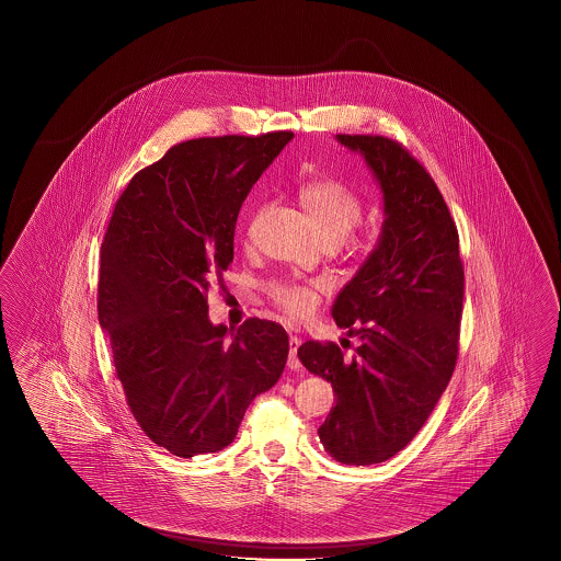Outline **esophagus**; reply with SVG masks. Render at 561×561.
<instances>
[{"instance_id":"1","label":"esophagus","mask_w":561,"mask_h":561,"mask_svg":"<svg viewBox=\"0 0 561 561\" xmlns=\"http://www.w3.org/2000/svg\"><path fill=\"white\" fill-rule=\"evenodd\" d=\"M298 347H300V340L296 335H289V356L288 368L289 370H300V359H298Z\"/></svg>"}]
</instances>
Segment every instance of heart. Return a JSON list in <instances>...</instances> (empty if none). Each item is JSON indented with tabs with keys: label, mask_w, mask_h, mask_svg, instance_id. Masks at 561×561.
Segmentation results:
<instances>
[{
	"label": "heart",
	"mask_w": 561,
	"mask_h": 561,
	"mask_svg": "<svg viewBox=\"0 0 561 561\" xmlns=\"http://www.w3.org/2000/svg\"><path fill=\"white\" fill-rule=\"evenodd\" d=\"M300 204L305 205L306 214L323 242H340L362 218V202L356 191L337 179L306 183L300 188ZM270 291L273 302L294 319L308 317L319 305V288L312 284L275 282Z\"/></svg>",
	"instance_id": "heart-1"
}]
</instances>
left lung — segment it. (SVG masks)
<instances>
[{
  "instance_id": "8db88e82",
  "label": "left lung",
  "mask_w": 561,
  "mask_h": 561,
  "mask_svg": "<svg viewBox=\"0 0 561 561\" xmlns=\"http://www.w3.org/2000/svg\"><path fill=\"white\" fill-rule=\"evenodd\" d=\"M335 139L373 170L385 221L331 308L337 327L359 340L356 354L306 341L298 357L337 397L319 427L324 450L366 467L403 450L446 391L459 354L465 273L457 226L424 167L387 137Z\"/></svg>"
}]
</instances>
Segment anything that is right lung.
I'll list each match as a JSON object with an SVG mask.
<instances>
[{
	"mask_svg": "<svg viewBox=\"0 0 561 561\" xmlns=\"http://www.w3.org/2000/svg\"><path fill=\"white\" fill-rule=\"evenodd\" d=\"M294 134L183 141L137 172L101 249L99 321L139 427L170 455L226 448L288 359L282 324L209 321L207 289L234 259L242 202Z\"/></svg>",
	"mask_w": 561,
	"mask_h": 561,
	"instance_id": "1",
	"label": "right lung"
}]
</instances>
